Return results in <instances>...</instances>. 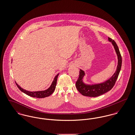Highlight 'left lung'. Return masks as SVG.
I'll list each match as a JSON object with an SVG mask.
<instances>
[{
	"label": "left lung",
	"mask_w": 135,
	"mask_h": 135,
	"mask_svg": "<svg viewBox=\"0 0 135 135\" xmlns=\"http://www.w3.org/2000/svg\"><path fill=\"white\" fill-rule=\"evenodd\" d=\"M109 41H111L114 46L116 52L118 57V65L117 69L114 74L110 78L105 82L100 84L93 85H87L84 84L83 78L84 75V71L80 70L78 78L76 82V87L78 91L85 96L96 97L99 96L111 90L115 84L116 81L118 78L119 73L122 67V58L119 50L118 47L115 41L108 37Z\"/></svg>",
	"instance_id": "1"
}]
</instances>
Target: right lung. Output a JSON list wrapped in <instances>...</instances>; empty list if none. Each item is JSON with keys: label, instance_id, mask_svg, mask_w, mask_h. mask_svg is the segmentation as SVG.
Instances as JSON below:
<instances>
[{"label": "right lung", "instance_id": "obj_1", "mask_svg": "<svg viewBox=\"0 0 135 135\" xmlns=\"http://www.w3.org/2000/svg\"><path fill=\"white\" fill-rule=\"evenodd\" d=\"M59 74H58L54 79L52 84H51V86L46 90H43V91H27L26 90L23 89L21 88L19 85L16 83V84L18 88L21 91L23 92L24 93L26 94V95L29 96L34 97V98H45L46 97L49 96L51 95V94L53 93L54 90L56 89V86L57 84V78H58Z\"/></svg>", "mask_w": 135, "mask_h": 135}]
</instances>
